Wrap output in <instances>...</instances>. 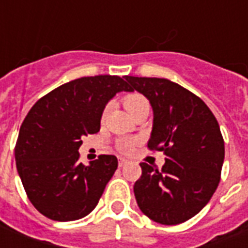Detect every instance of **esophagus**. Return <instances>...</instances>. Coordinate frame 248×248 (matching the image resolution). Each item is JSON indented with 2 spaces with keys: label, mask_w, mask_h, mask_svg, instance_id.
Segmentation results:
<instances>
[{
  "label": "esophagus",
  "mask_w": 248,
  "mask_h": 248,
  "mask_svg": "<svg viewBox=\"0 0 248 248\" xmlns=\"http://www.w3.org/2000/svg\"><path fill=\"white\" fill-rule=\"evenodd\" d=\"M126 163H127V161H126V159H124V158H119V161H118V166L119 167L124 166Z\"/></svg>",
  "instance_id": "obj_1"
}]
</instances>
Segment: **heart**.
Masks as SVG:
<instances>
[{"label":"heart","instance_id":"heart-1","mask_svg":"<svg viewBox=\"0 0 248 248\" xmlns=\"http://www.w3.org/2000/svg\"><path fill=\"white\" fill-rule=\"evenodd\" d=\"M147 102V99H146L143 95H140V94H130L127 97H124V105L126 110L129 111L130 114L134 111L135 108H138L140 105H145ZM108 108L110 106H106V108H103L102 111V119H105V117L108 115ZM137 143V140H133V138H126V140H122L118 143V150L122 153V154H130L131 151L134 150V146Z\"/></svg>","mask_w":248,"mask_h":248}]
</instances>
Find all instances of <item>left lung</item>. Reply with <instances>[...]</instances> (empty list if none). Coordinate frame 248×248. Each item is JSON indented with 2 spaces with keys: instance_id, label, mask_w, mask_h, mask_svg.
Listing matches in <instances>:
<instances>
[{
  "instance_id": "1",
  "label": "left lung",
  "mask_w": 248,
  "mask_h": 248,
  "mask_svg": "<svg viewBox=\"0 0 248 248\" xmlns=\"http://www.w3.org/2000/svg\"><path fill=\"white\" fill-rule=\"evenodd\" d=\"M131 92L150 101L154 121L147 142L163 151L161 170L145 162L135 182L140 211L156 223L179 224L202 210L220 181L224 140L217 118L202 99L165 78L126 76Z\"/></svg>"
}]
</instances>
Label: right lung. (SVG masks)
<instances>
[{"label":"right lung","instance_id":"1","mask_svg":"<svg viewBox=\"0 0 248 248\" xmlns=\"http://www.w3.org/2000/svg\"><path fill=\"white\" fill-rule=\"evenodd\" d=\"M131 92L124 77H82L37 101L16 143V165L28 198L46 218L69 222L90 214L118 167L114 155L82 165V137L101 129L106 103Z\"/></svg>","mask_w":248,"mask_h":248}]
</instances>
